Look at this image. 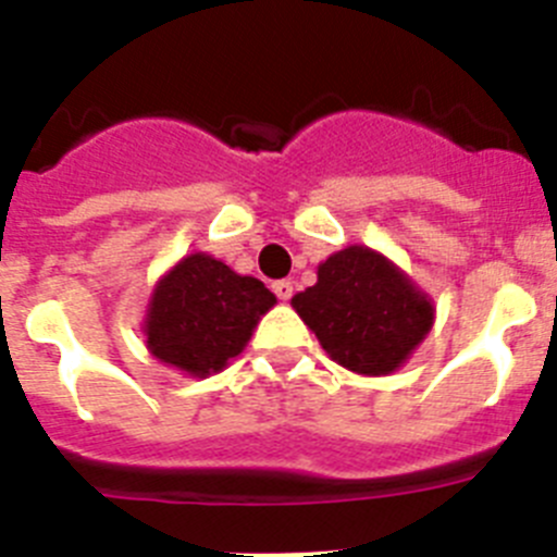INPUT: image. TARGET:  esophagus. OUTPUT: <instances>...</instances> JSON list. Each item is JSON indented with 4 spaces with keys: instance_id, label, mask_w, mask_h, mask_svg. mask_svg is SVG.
Listing matches in <instances>:
<instances>
[{
    "instance_id": "34e87169",
    "label": "esophagus",
    "mask_w": 557,
    "mask_h": 557,
    "mask_svg": "<svg viewBox=\"0 0 557 557\" xmlns=\"http://www.w3.org/2000/svg\"><path fill=\"white\" fill-rule=\"evenodd\" d=\"M273 293L282 298V301H289L293 298V282L289 278H278V282H273Z\"/></svg>"
}]
</instances>
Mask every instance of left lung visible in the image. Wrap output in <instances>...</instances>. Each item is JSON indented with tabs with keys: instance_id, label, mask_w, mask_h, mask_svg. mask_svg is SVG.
Listing matches in <instances>:
<instances>
[{
	"instance_id": "8db88e82",
	"label": "left lung",
	"mask_w": 557,
	"mask_h": 557,
	"mask_svg": "<svg viewBox=\"0 0 557 557\" xmlns=\"http://www.w3.org/2000/svg\"><path fill=\"white\" fill-rule=\"evenodd\" d=\"M293 307L329 357L368 376L396 371L432 326V304L410 278L359 245L329 256Z\"/></svg>"
}]
</instances>
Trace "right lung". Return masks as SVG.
Returning <instances> with one entry per match:
<instances>
[{"label": "right lung", "mask_w": 557, "mask_h": 557, "mask_svg": "<svg viewBox=\"0 0 557 557\" xmlns=\"http://www.w3.org/2000/svg\"><path fill=\"white\" fill-rule=\"evenodd\" d=\"M275 304L259 278L236 275L206 253L186 256L161 278L147 314V346L191 376L223 371Z\"/></svg>", "instance_id": "add662e5"}]
</instances>
